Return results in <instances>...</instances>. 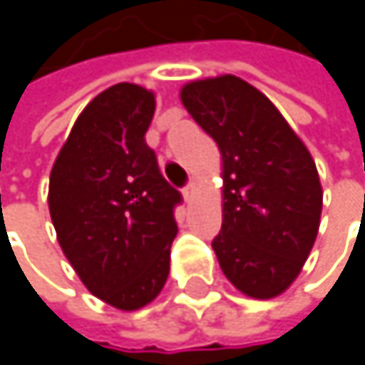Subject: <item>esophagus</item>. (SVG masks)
<instances>
[{"label": "esophagus", "mask_w": 365, "mask_h": 365, "mask_svg": "<svg viewBox=\"0 0 365 365\" xmlns=\"http://www.w3.org/2000/svg\"><path fill=\"white\" fill-rule=\"evenodd\" d=\"M194 192H196V183L190 180V182L183 185V196H185V200H190V198L194 196Z\"/></svg>", "instance_id": "1"}]
</instances>
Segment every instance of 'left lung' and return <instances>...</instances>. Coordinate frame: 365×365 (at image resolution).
<instances>
[{
  "label": "left lung",
  "mask_w": 365,
  "mask_h": 365,
  "mask_svg": "<svg viewBox=\"0 0 365 365\" xmlns=\"http://www.w3.org/2000/svg\"><path fill=\"white\" fill-rule=\"evenodd\" d=\"M182 103L224 160L217 262L243 294L274 298L298 277L319 230L317 167L279 110L237 76L185 84Z\"/></svg>",
  "instance_id": "obj_1"
}]
</instances>
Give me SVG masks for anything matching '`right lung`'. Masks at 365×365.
Wrapping results in <instances>:
<instances>
[{
    "label": "right lung",
    "instance_id": "obj_1",
    "mask_svg": "<svg viewBox=\"0 0 365 365\" xmlns=\"http://www.w3.org/2000/svg\"><path fill=\"white\" fill-rule=\"evenodd\" d=\"M154 110V95L137 84L103 91L78 115L50 173L63 254L97 298L122 311L160 294L183 200L145 143Z\"/></svg>",
    "mask_w": 365,
    "mask_h": 365
}]
</instances>
